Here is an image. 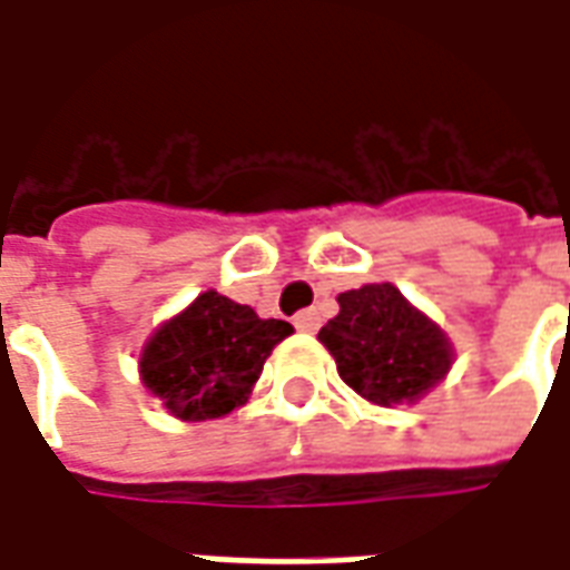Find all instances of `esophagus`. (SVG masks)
I'll use <instances>...</instances> for the list:
<instances>
[{"label":"esophagus","mask_w":570,"mask_h":570,"mask_svg":"<svg viewBox=\"0 0 570 570\" xmlns=\"http://www.w3.org/2000/svg\"><path fill=\"white\" fill-rule=\"evenodd\" d=\"M293 323H296L298 333H317V330H321V314H317L314 308L298 311L296 321H293Z\"/></svg>","instance_id":"esophagus-1"}]
</instances>
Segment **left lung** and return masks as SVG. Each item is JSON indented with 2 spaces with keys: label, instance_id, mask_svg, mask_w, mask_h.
<instances>
[{
  "label": "left lung",
  "instance_id": "left-lung-1",
  "mask_svg": "<svg viewBox=\"0 0 570 570\" xmlns=\"http://www.w3.org/2000/svg\"><path fill=\"white\" fill-rule=\"evenodd\" d=\"M321 345L333 354L342 382L375 406L419 403L449 375L454 347L394 284L338 293V314L323 326Z\"/></svg>",
  "mask_w": 570,
  "mask_h": 570
}]
</instances>
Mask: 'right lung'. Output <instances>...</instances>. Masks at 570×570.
I'll return each mask as SVG.
<instances>
[{
	"label": "right lung",
	"instance_id": "add662e5",
	"mask_svg": "<svg viewBox=\"0 0 570 570\" xmlns=\"http://www.w3.org/2000/svg\"><path fill=\"white\" fill-rule=\"evenodd\" d=\"M293 326L262 321L216 289L164 321L140 351V382L179 421L223 419L244 406L265 360Z\"/></svg>",
	"mask_w": 570,
	"mask_h": 570
}]
</instances>
